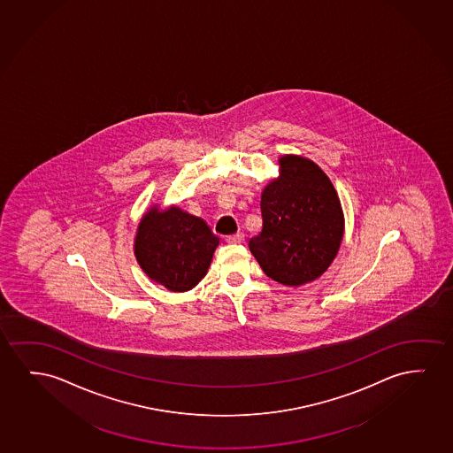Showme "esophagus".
I'll return each mask as SVG.
<instances>
[{
    "mask_svg": "<svg viewBox=\"0 0 453 453\" xmlns=\"http://www.w3.org/2000/svg\"><path fill=\"white\" fill-rule=\"evenodd\" d=\"M226 242H228V243H241V242H243V234H242V233H236V234H231V236H226Z\"/></svg>",
    "mask_w": 453,
    "mask_h": 453,
    "instance_id": "1",
    "label": "esophagus"
}]
</instances>
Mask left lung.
<instances>
[{
	"instance_id": "1",
	"label": "left lung",
	"mask_w": 453,
	"mask_h": 453,
	"mask_svg": "<svg viewBox=\"0 0 453 453\" xmlns=\"http://www.w3.org/2000/svg\"><path fill=\"white\" fill-rule=\"evenodd\" d=\"M280 166V179L262 192V230L249 247L268 278L298 287L334 261L343 211L331 180L313 161L286 155Z\"/></svg>"
}]
</instances>
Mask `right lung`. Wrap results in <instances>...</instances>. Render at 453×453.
<instances>
[{
	"instance_id": "obj_1",
	"label": "right lung",
	"mask_w": 453,
	"mask_h": 453,
	"mask_svg": "<svg viewBox=\"0 0 453 453\" xmlns=\"http://www.w3.org/2000/svg\"><path fill=\"white\" fill-rule=\"evenodd\" d=\"M217 245L219 237L204 220L173 206L142 217L134 255L149 278L173 292H186L208 272Z\"/></svg>"
}]
</instances>
